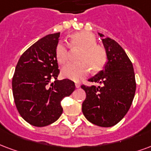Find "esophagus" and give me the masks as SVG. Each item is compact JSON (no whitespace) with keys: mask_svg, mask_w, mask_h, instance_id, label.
Wrapping results in <instances>:
<instances>
[{"mask_svg":"<svg viewBox=\"0 0 151 151\" xmlns=\"http://www.w3.org/2000/svg\"><path fill=\"white\" fill-rule=\"evenodd\" d=\"M80 86H81V84H80V83H78V82H76L75 83L76 88H80Z\"/></svg>","mask_w":151,"mask_h":151,"instance_id":"obj_1","label":"esophagus"}]
</instances>
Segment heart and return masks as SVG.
<instances>
[{"label": "heart", "mask_w": 151, "mask_h": 151, "mask_svg": "<svg viewBox=\"0 0 151 151\" xmlns=\"http://www.w3.org/2000/svg\"><path fill=\"white\" fill-rule=\"evenodd\" d=\"M69 47L81 48L78 55V62H70L61 70L65 78L72 81H80L86 78L91 70L98 73L103 69L107 63L106 49L97 44V39L93 34L86 31L72 34L67 41ZM55 57L59 64H65L69 58V49L63 42H59L55 49Z\"/></svg>", "instance_id": "b5f03b06"}]
</instances>
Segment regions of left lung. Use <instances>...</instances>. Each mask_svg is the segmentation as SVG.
<instances>
[{
    "label": "left lung",
    "instance_id": "1",
    "mask_svg": "<svg viewBox=\"0 0 151 151\" xmlns=\"http://www.w3.org/2000/svg\"><path fill=\"white\" fill-rule=\"evenodd\" d=\"M102 43L108 61L103 70L89 79L100 86H81L86 93L82 113L91 123L110 127L128 112L134 97L136 81L132 62L120 45L109 37L102 39Z\"/></svg>",
    "mask_w": 151,
    "mask_h": 151
}]
</instances>
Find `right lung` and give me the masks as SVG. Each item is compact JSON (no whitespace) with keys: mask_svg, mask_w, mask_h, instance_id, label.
I'll return each mask as SVG.
<instances>
[{"mask_svg":"<svg viewBox=\"0 0 151 151\" xmlns=\"http://www.w3.org/2000/svg\"><path fill=\"white\" fill-rule=\"evenodd\" d=\"M59 37L60 33L49 34L31 45L21 56L13 74L17 109L34 127H45L57 121L63 111L61 100L75 90L71 80H57L60 70L55 49ZM52 79L55 80L53 83Z\"/></svg>","mask_w":151,"mask_h":151,"instance_id":"right-lung-1","label":"right lung"}]
</instances>
